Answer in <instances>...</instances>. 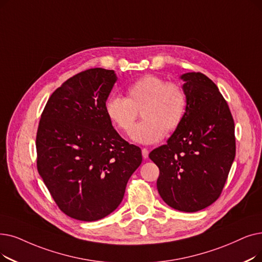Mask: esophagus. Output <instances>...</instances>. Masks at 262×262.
<instances>
[{
    "label": "esophagus",
    "instance_id": "1",
    "mask_svg": "<svg viewBox=\"0 0 262 262\" xmlns=\"http://www.w3.org/2000/svg\"><path fill=\"white\" fill-rule=\"evenodd\" d=\"M141 152H142V157H143L144 159H146L147 157H149V151H147V150L145 149V147H143Z\"/></svg>",
    "mask_w": 262,
    "mask_h": 262
}]
</instances>
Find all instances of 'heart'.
<instances>
[{"label":"heart","instance_id":"obj_1","mask_svg":"<svg viewBox=\"0 0 262 262\" xmlns=\"http://www.w3.org/2000/svg\"><path fill=\"white\" fill-rule=\"evenodd\" d=\"M187 97L179 83L166 82L155 75H145L130 83L126 97L110 96L105 103L108 119L117 129L127 134L141 112L143 121L132 130V139L141 144L161 140L165 132L176 130L185 116Z\"/></svg>","mask_w":262,"mask_h":262}]
</instances>
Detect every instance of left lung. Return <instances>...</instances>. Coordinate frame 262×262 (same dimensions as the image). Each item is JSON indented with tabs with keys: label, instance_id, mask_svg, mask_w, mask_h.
<instances>
[{
	"label": "left lung",
	"instance_id": "8db88e82",
	"mask_svg": "<svg viewBox=\"0 0 262 262\" xmlns=\"http://www.w3.org/2000/svg\"><path fill=\"white\" fill-rule=\"evenodd\" d=\"M187 97L183 121L149 157L159 168L157 189L176 210L197 212L221 196L235 156L234 122L219 88L201 73L181 76Z\"/></svg>",
	"mask_w": 262,
	"mask_h": 262
}]
</instances>
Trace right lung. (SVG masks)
Returning a JSON list of instances; mask_svg holds the SVG:
<instances>
[{
    "label": "right lung",
    "instance_id": "1",
    "mask_svg": "<svg viewBox=\"0 0 262 262\" xmlns=\"http://www.w3.org/2000/svg\"><path fill=\"white\" fill-rule=\"evenodd\" d=\"M113 71L91 68L56 89L41 113L37 170L62 212L72 219H104L121 203L141 162L140 147L113 128L105 103Z\"/></svg>",
    "mask_w": 262,
    "mask_h": 262
}]
</instances>
